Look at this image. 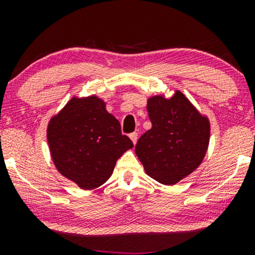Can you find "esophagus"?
<instances>
[{
    "mask_svg": "<svg viewBox=\"0 0 255 255\" xmlns=\"http://www.w3.org/2000/svg\"><path fill=\"white\" fill-rule=\"evenodd\" d=\"M129 137H130L131 141H133V144L135 145L136 141H137V133H136V131H134V133H131L130 135H129Z\"/></svg>",
    "mask_w": 255,
    "mask_h": 255,
    "instance_id": "34e87169",
    "label": "esophagus"
}]
</instances>
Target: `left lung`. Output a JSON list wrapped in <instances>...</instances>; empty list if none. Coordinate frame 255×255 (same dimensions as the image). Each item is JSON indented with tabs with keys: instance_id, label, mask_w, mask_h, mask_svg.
Instances as JSON below:
<instances>
[{
	"instance_id": "left-lung-1",
	"label": "left lung",
	"mask_w": 255,
	"mask_h": 255,
	"mask_svg": "<svg viewBox=\"0 0 255 255\" xmlns=\"http://www.w3.org/2000/svg\"><path fill=\"white\" fill-rule=\"evenodd\" d=\"M152 128L140 136L135 153L146 174L163 184H175L203 162L210 142V121L181 91L147 99Z\"/></svg>"
}]
</instances>
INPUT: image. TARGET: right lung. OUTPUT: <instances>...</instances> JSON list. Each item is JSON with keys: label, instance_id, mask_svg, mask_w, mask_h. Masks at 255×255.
Instances as JSON below:
<instances>
[{"label": "right lung", "instance_id": "obj_1", "mask_svg": "<svg viewBox=\"0 0 255 255\" xmlns=\"http://www.w3.org/2000/svg\"><path fill=\"white\" fill-rule=\"evenodd\" d=\"M46 136L58 172L86 191L107 182L119 158L133 147L97 96L73 97L52 116Z\"/></svg>", "mask_w": 255, "mask_h": 255}]
</instances>
